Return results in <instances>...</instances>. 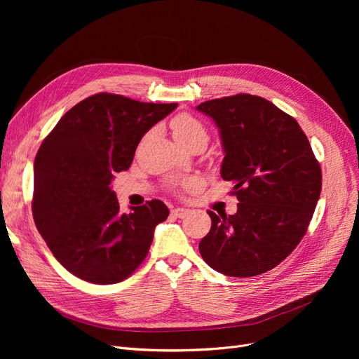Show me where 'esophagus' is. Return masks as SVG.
<instances>
[{"mask_svg":"<svg viewBox=\"0 0 359 359\" xmlns=\"http://www.w3.org/2000/svg\"><path fill=\"white\" fill-rule=\"evenodd\" d=\"M172 214L176 217V218H184L189 215V210H184V208H175L172 211Z\"/></svg>","mask_w":359,"mask_h":359,"instance_id":"1","label":"esophagus"}]
</instances>
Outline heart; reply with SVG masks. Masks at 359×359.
<instances>
[{"mask_svg":"<svg viewBox=\"0 0 359 359\" xmlns=\"http://www.w3.org/2000/svg\"><path fill=\"white\" fill-rule=\"evenodd\" d=\"M170 126H172L175 138L179 141V144H186V142H191V141L199 140V138L206 141V129H205L203 123L199 119H196L195 116L189 115V113H179V115H176L172 119ZM195 182L196 180H194V179L175 182L172 184V189L179 192L180 189H184V187L194 186Z\"/></svg>","mask_w":359,"mask_h":359,"instance_id":"heart-1","label":"heart"}]
</instances>
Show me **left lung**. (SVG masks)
I'll return each instance as SVG.
<instances>
[{"mask_svg":"<svg viewBox=\"0 0 359 359\" xmlns=\"http://www.w3.org/2000/svg\"><path fill=\"white\" fill-rule=\"evenodd\" d=\"M224 147L221 177L234 183V215L211 217L199 243L208 265L227 276L265 273L307 233L322 192V168L298 122L269 100L236 94L201 103Z\"/></svg>","mask_w":359,"mask_h":359,"instance_id":"8db88e82","label":"left lung"}]
</instances>
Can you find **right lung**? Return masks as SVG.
<instances>
[{"label":"right lung","mask_w":359,"mask_h":359,"mask_svg":"<svg viewBox=\"0 0 359 359\" xmlns=\"http://www.w3.org/2000/svg\"><path fill=\"white\" fill-rule=\"evenodd\" d=\"M176 107L97 93L71 107L43 140L34 158L33 219L72 275L116 284L147 257L168 208L153 199L123 214L110 183L129 168L145 132Z\"/></svg>","instance_id":"right-lung-1"}]
</instances>
